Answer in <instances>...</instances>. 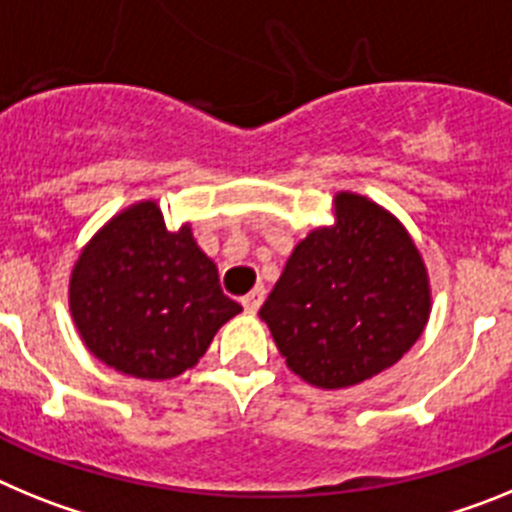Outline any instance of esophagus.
I'll list each match as a JSON object with an SVG mask.
<instances>
[{"instance_id": "1", "label": "esophagus", "mask_w": 512, "mask_h": 512, "mask_svg": "<svg viewBox=\"0 0 512 512\" xmlns=\"http://www.w3.org/2000/svg\"><path fill=\"white\" fill-rule=\"evenodd\" d=\"M264 297H266V289L264 287H253L251 292H248L246 297H243V307H246L248 312H256L261 307V302H264Z\"/></svg>"}]
</instances>
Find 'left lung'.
<instances>
[{
    "label": "left lung",
    "instance_id": "obj_1",
    "mask_svg": "<svg viewBox=\"0 0 512 512\" xmlns=\"http://www.w3.org/2000/svg\"><path fill=\"white\" fill-rule=\"evenodd\" d=\"M287 259L259 315L307 384L354 387L408 354L431 315L423 256L392 212L354 192L333 200Z\"/></svg>",
    "mask_w": 512,
    "mask_h": 512
}]
</instances>
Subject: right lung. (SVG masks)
<instances>
[{
  "instance_id": "add662e5",
  "label": "right lung",
  "mask_w": 512,
  "mask_h": 512,
  "mask_svg": "<svg viewBox=\"0 0 512 512\" xmlns=\"http://www.w3.org/2000/svg\"><path fill=\"white\" fill-rule=\"evenodd\" d=\"M69 310L84 346L115 372L174 379L243 310L192 228L169 230L153 200L117 212L71 269Z\"/></svg>"
}]
</instances>
